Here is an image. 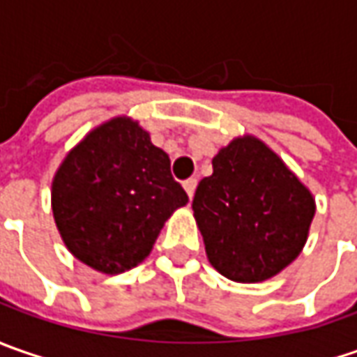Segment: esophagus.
<instances>
[{
	"label": "esophagus",
	"instance_id": "34e87169",
	"mask_svg": "<svg viewBox=\"0 0 357 357\" xmlns=\"http://www.w3.org/2000/svg\"><path fill=\"white\" fill-rule=\"evenodd\" d=\"M197 176H190V178H186L185 183H183V186H185L186 195H188V199H192L195 197V190H197Z\"/></svg>",
	"mask_w": 357,
	"mask_h": 357
}]
</instances>
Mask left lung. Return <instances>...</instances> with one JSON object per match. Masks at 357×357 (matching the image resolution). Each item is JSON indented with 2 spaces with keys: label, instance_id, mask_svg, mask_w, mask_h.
<instances>
[{
  "label": "left lung",
  "instance_id": "8db88e82",
  "mask_svg": "<svg viewBox=\"0 0 357 357\" xmlns=\"http://www.w3.org/2000/svg\"><path fill=\"white\" fill-rule=\"evenodd\" d=\"M192 211L208 262L228 280L252 284L276 276L302 252L316 202L272 149L246 135L213 158Z\"/></svg>",
  "mask_w": 357,
  "mask_h": 357
}]
</instances>
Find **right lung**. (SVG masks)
<instances>
[{
    "mask_svg": "<svg viewBox=\"0 0 357 357\" xmlns=\"http://www.w3.org/2000/svg\"><path fill=\"white\" fill-rule=\"evenodd\" d=\"M186 202L169 155L129 117L91 130L69 151L51 185L53 218L65 246L103 274L143 262L169 216Z\"/></svg>",
    "mask_w": 357,
    "mask_h": 357,
    "instance_id": "obj_1",
    "label": "right lung"
}]
</instances>
